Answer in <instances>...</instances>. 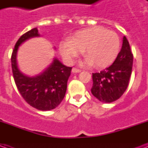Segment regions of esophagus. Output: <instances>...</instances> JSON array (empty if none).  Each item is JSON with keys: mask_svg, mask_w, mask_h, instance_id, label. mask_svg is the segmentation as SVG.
<instances>
[{"mask_svg": "<svg viewBox=\"0 0 148 148\" xmlns=\"http://www.w3.org/2000/svg\"><path fill=\"white\" fill-rule=\"evenodd\" d=\"M81 70L80 69H77V68H75L74 67L73 69H72V72L73 73H79V72H81Z\"/></svg>", "mask_w": 148, "mask_h": 148, "instance_id": "obj_1", "label": "esophagus"}]
</instances>
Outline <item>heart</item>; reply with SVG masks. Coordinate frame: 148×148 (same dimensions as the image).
Masks as SVG:
<instances>
[{"label":"heart","instance_id":"heart-1","mask_svg":"<svg viewBox=\"0 0 148 148\" xmlns=\"http://www.w3.org/2000/svg\"><path fill=\"white\" fill-rule=\"evenodd\" d=\"M120 47V38L115 32L95 26L76 32L70 36L68 42L60 43L59 51L68 62H72L81 51L86 58V64L103 68L114 62Z\"/></svg>","mask_w":148,"mask_h":148}]
</instances>
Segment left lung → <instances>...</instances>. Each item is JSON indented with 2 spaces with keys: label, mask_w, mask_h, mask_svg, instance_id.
<instances>
[{
  "label": "left lung",
  "mask_w": 148,
  "mask_h": 148,
  "mask_svg": "<svg viewBox=\"0 0 148 148\" xmlns=\"http://www.w3.org/2000/svg\"><path fill=\"white\" fill-rule=\"evenodd\" d=\"M132 63L133 55L124 36L121 51L114 62L98 73H93L92 94L102 102L111 103L119 99L128 86Z\"/></svg>",
  "instance_id": "obj_1"
}]
</instances>
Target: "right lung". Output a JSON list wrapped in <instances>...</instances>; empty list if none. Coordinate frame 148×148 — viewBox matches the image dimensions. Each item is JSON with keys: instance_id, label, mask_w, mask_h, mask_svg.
<instances>
[{"instance_id": "right-lung-1", "label": "right lung", "mask_w": 148, "mask_h": 148, "mask_svg": "<svg viewBox=\"0 0 148 148\" xmlns=\"http://www.w3.org/2000/svg\"><path fill=\"white\" fill-rule=\"evenodd\" d=\"M39 35L35 27L18 39L12 54V70L16 86L25 101L36 109L47 111L55 109L64 98L72 67L66 66L55 58L49 67L38 76L30 77L22 74L16 62L18 47L27 39Z\"/></svg>"}]
</instances>
